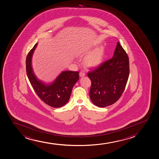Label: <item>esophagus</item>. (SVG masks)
Wrapping results in <instances>:
<instances>
[{
    "label": "esophagus",
    "instance_id": "obj_1",
    "mask_svg": "<svg viewBox=\"0 0 159 159\" xmlns=\"http://www.w3.org/2000/svg\"><path fill=\"white\" fill-rule=\"evenodd\" d=\"M80 77L84 76H85V73H84L83 71H80Z\"/></svg>",
    "mask_w": 159,
    "mask_h": 159
}]
</instances>
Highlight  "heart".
<instances>
[{
	"label": "heart",
	"mask_w": 159,
	"mask_h": 159,
	"mask_svg": "<svg viewBox=\"0 0 159 159\" xmlns=\"http://www.w3.org/2000/svg\"><path fill=\"white\" fill-rule=\"evenodd\" d=\"M104 56V49L98 48L89 54L84 59V64L89 68L98 67L100 65Z\"/></svg>",
	"instance_id": "heart-1"
}]
</instances>
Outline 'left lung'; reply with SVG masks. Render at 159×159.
Masks as SVG:
<instances>
[{
	"mask_svg": "<svg viewBox=\"0 0 159 159\" xmlns=\"http://www.w3.org/2000/svg\"><path fill=\"white\" fill-rule=\"evenodd\" d=\"M129 75L128 55L118 42L113 58L88 73L91 81L89 97L95 106L104 108L118 100Z\"/></svg>",
	"mask_w": 159,
	"mask_h": 159,
	"instance_id": "obj_1",
	"label": "left lung"
}]
</instances>
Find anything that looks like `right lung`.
Wrapping results in <instances>:
<instances>
[{
	"mask_svg": "<svg viewBox=\"0 0 159 159\" xmlns=\"http://www.w3.org/2000/svg\"><path fill=\"white\" fill-rule=\"evenodd\" d=\"M38 43L30 51L26 59V70L30 82L35 93L45 103L53 108H59L67 103L73 86L79 79V71H64L51 84L39 80L33 73L32 57Z\"/></svg>",
	"mask_w": 159,
	"mask_h": 159,
	"instance_id": "right-lung-1",
	"label": "right lung"
}]
</instances>
